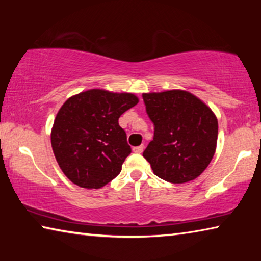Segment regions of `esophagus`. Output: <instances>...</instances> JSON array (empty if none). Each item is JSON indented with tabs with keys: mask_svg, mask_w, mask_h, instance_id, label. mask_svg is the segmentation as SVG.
I'll use <instances>...</instances> for the list:
<instances>
[{
	"mask_svg": "<svg viewBox=\"0 0 261 261\" xmlns=\"http://www.w3.org/2000/svg\"><path fill=\"white\" fill-rule=\"evenodd\" d=\"M143 151H144L143 145H140V146H137V147H134V152L137 153V154H140Z\"/></svg>",
	"mask_w": 261,
	"mask_h": 261,
	"instance_id": "1",
	"label": "esophagus"
}]
</instances>
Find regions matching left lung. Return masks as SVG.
I'll use <instances>...</instances> for the list:
<instances>
[{
	"instance_id": "left-lung-1",
	"label": "left lung",
	"mask_w": 261,
	"mask_h": 261,
	"mask_svg": "<svg viewBox=\"0 0 261 261\" xmlns=\"http://www.w3.org/2000/svg\"><path fill=\"white\" fill-rule=\"evenodd\" d=\"M154 123L153 140L143 153L158 177L182 184L208 167L218 143V118L198 96L184 90L143 93Z\"/></svg>"
}]
</instances>
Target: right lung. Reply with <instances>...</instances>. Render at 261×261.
<instances>
[{
    "label": "right lung",
    "mask_w": 261,
    "mask_h": 261,
    "mask_svg": "<svg viewBox=\"0 0 261 261\" xmlns=\"http://www.w3.org/2000/svg\"><path fill=\"white\" fill-rule=\"evenodd\" d=\"M138 102L134 93L91 88L62 105L51 127V148L73 184L100 189L121 173L131 147L118 118Z\"/></svg>",
    "instance_id": "1"
}]
</instances>
